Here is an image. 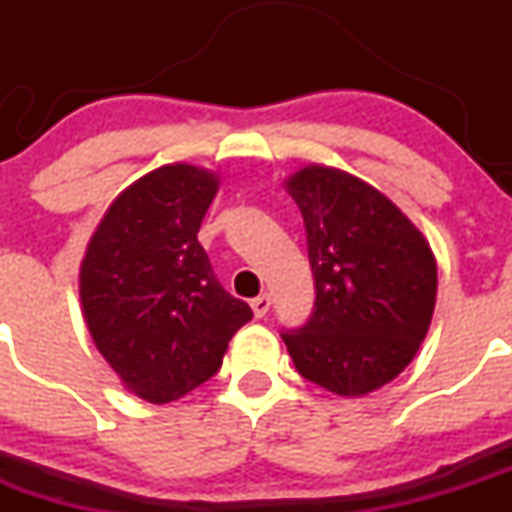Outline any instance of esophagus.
<instances>
[{"label": "esophagus", "mask_w": 512, "mask_h": 512, "mask_svg": "<svg viewBox=\"0 0 512 512\" xmlns=\"http://www.w3.org/2000/svg\"><path fill=\"white\" fill-rule=\"evenodd\" d=\"M270 304H272L270 294H260V297L252 299L250 307H252V312H255V317L260 319V317H265L267 312H270Z\"/></svg>", "instance_id": "34e87169"}]
</instances>
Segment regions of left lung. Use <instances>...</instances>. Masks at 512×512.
<instances>
[{
  "mask_svg": "<svg viewBox=\"0 0 512 512\" xmlns=\"http://www.w3.org/2000/svg\"><path fill=\"white\" fill-rule=\"evenodd\" d=\"M307 227L317 302L282 339L294 369L337 396H366L411 364L436 309V257L381 190L309 163L285 178Z\"/></svg>",
  "mask_w": 512,
  "mask_h": 512,
  "instance_id": "1",
  "label": "left lung"
}]
</instances>
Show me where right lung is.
<instances>
[{
    "label": "right lung",
    "instance_id": "1",
    "mask_svg": "<svg viewBox=\"0 0 512 512\" xmlns=\"http://www.w3.org/2000/svg\"><path fill=\"white\" fill-rule=\"evenodd\" d=\"M220 175L168 163L133 180L96 225L79 267L81 314L123 389L168 404L205 384L252 319L215 280L198 230Z\"/></svg>",
    "mask_w": 512,
    "mask_h": 512
}]
</instances>
